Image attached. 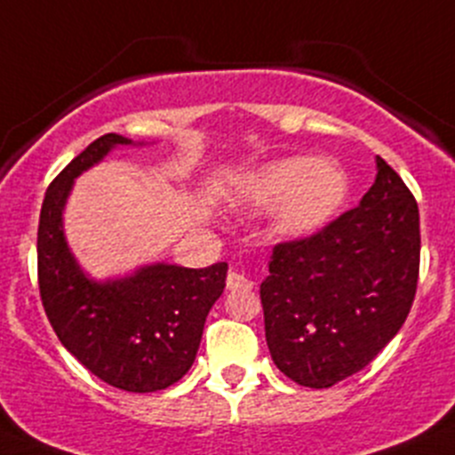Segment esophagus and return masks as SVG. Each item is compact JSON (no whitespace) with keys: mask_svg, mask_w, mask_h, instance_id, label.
<instances>
[{"mask_svg":"<svg viewBox=\"0 0 455 455\" xmlns=\"http://www.w3.org/2000/svg\"><path fill=\"white\" fill-rule=\"evenodd\" d=\"M251 286H253V282H251L246 275H242V273L231 271L227 275V289L228 291H249Z\"/></svg>","mask_w":455,"mask_h":455,"instance_id":"1","label":"esophagus"}]
</instances>
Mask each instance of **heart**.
<instances>
[{
    "label": "heart",
    "instance_id": "b5f03b06",
    "mask_svg": "<svg viewBox=\"0 0 455 455\" xmlns=\"http://www.w3.org/2000/svg\"><path fill=\"white\" fill-rule=\"evenodd\" d=\"M349 196L345 169L333 160L284 157L251 171L237 184L240 204L277 211V231L293 240L315 235L333 222Z\"/></svg>",
    "mask_w": 455,
    "mask_h": 455
}]
</instances>
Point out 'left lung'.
Returning a JSON list of instances; mask_svg holds the SVG:
<instances>
[{"mask_svg":"<svg viewBox=\"0 0 455 455\" xmlns=\"http://www.w3.org/2000/svg\"><path fill=\"white\" fill-rule=\"evenodd\" d=\"M360 206L275 244L259 286L275 367L326 389L367 367L411 311L420 271L416 197L382 157Z\"/></svg>","mask_w":455,"mask_h":455,"instance_id":"left-lung-1","label":"left lung"}]
</instances>
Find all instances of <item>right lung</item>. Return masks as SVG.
Returning <instances> with one entry per match:
<instances>
[{
  "instance_id": "1",
  "label": "right lung",
  "mask_w": 455,
  "mask_h": 455,
  "mask_svg": "<svg viewBox=\"0 0 455 455\" xmlns=\"http://www.w3.org/2000/svg\"><path fill=\"white\" fill-rule=\"evenodd\" d=\"M129 138L106 133L88 144L48 187L37 228L44 311L61 345L100 380L133 394L175 385L200 349L206 315L227 284V262L206 268L148 264L120 280L95 282L79 268L61 227L77 175Z\"/></svg>"
}]
</instances>
